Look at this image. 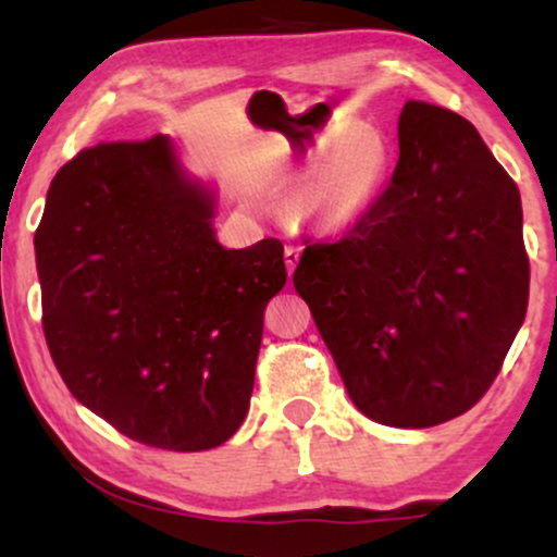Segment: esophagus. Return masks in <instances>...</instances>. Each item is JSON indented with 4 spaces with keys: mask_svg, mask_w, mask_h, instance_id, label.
Wrapping results in <instances>:
<instances>
[{
    "mask_svg": "<svg viewBox=\"0 0 557 557\" xmlns=\"http://www.w3.org/2000/svg\"><path fill=\"white\" fill-rule=\"evenodd\" d=\"M298 261H300V246H285V267H287V274H293L296 272V267H298Z\"/></svg>",
    "mask_w": 557,
    "mask_h": 557,
    "instance_id": "esophagus-1",
    "label": "esophagus"
}]
</instances>
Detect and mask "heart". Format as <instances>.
<instances>
[{
	"label": "heart",
	"mask_w": 557,
	"mask_h": 557,
	"mask_svg": "<svg viewBox=\"0 0 557 557\" xmlns=\"http://www.w3.org/2000/svg\"><path fill=\"white\" fill-rule=\"evenodd\" d=\"M314 159L317 168L296 196L298 216L327 235L359 227L393 177L395 154L387 136L376 127L348 125L324 136Z\"/></svg>",
	"instance_id": "heart-1"
}]
</instances>
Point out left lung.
Segmentation results:
<instances>
[{
  "mask_svg": "<svg viewBox=\"0 0 557 557\" xmlns=\"http://www.w3.org/2000/svg\"><path fill=\"white\" fill-rule=\"evenodd\" d=\"M385 196L293 272L363 417L426 430L469 411L529 304L521 196L461 114L406 101Z\"/></svg>",
  "mask_w": 557,
  "mask_h": 557,
  "instance_id": "1",
  "label": "left lung"
}]
</instances>
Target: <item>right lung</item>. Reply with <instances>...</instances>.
<instances>
[{"label": "right lung", "mask_w": 557, "mask_h": 557, "mask_svg": "<svg viewBox=\"0 0 557 557\" xmlns=\"http://www.w3.org/2000/svg\"><path fill=\"white\" fill-rule=\"evenodd\" d=\"M216 188L170 136L99 144L54 175L36 230L44 335L75 400L136 443L222 445L248 413L283 243L216 240Z\"/></svg>", "instance_id": "1"}]
</instances>
